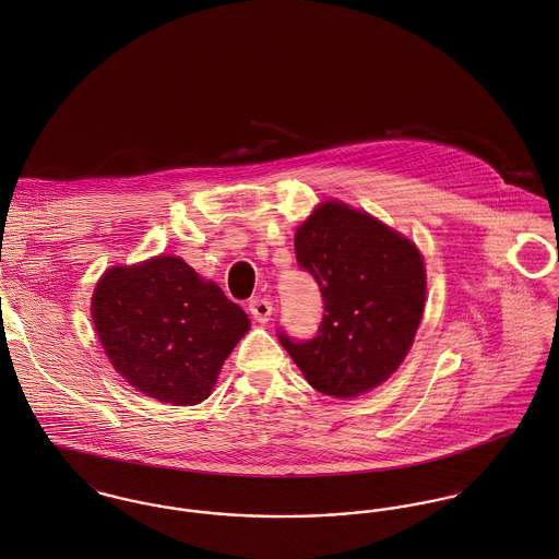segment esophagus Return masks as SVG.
Here are the masks:
<instances>
[{
  "label": "esophagus",
  "mask_w": 559,
  "mask_h": 559,
  "mask_svg": "<svg viewBox=\"0 0 559 559\" xmlns=\"http://www.w3.org/2000/svg\"><path fill=\"white\" fill-rule=\"evenodd\" d=\"M250 313L254 316L258 322H266L271 318V313H273V305H271V301H266V299H252L250 301Z\"/></svg>",
  "instance_id": "34e87169"
}]
</instances>
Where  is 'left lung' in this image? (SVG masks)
Returning <instances> with one entry per match:
<instances>
[{
    "mask_svg": "<svg viewBox=\"0 0 559 559\" xmlns=\"http://www.w3.org/2000/svg\"><path fill=\"white\" fill-rule=\"evenodd\" d=\"M295 254L322 295L316 337H277L324 395L356 397L382 384L406 358L425 305L416 246L344 203L320 204L295 235Z\"/></svg>",
    "mask_w": 559,
    "mask_h": 559,
    "instance_id": "left-lung-1",
    "label": "left lung"
}]
</instances>
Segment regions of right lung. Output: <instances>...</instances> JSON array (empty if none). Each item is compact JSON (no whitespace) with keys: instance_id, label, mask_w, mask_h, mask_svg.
<instances>
[{"instance_id":"right-lung-1","label":"right lung","mask_w":559,"mask_h":559,"mask_svg":"<svg viewBox=\"0 0 559 559\" xmlns=\"http://www.w3.org/2000/svg\"><path fill=\"white\" fill-rule=\"evenodd\" d=\"M92 316L112 367L141 393L173 406L206 400L250 329L248 313L177 255L108 269Z\"/></svg>"}]
</instances>
